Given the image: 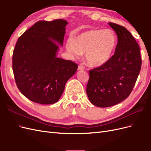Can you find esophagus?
Segmentation results:
<instances>
[{
	"mask_svg": "<svg viewBox=\"0 0 151 151\" xmlns=\"http://www.w3.org/2000/svg\"><path fill=\"white\" fill-rule=\"evenodd\" d=\"M84 67H83V66H82V65H79V67H78V70H84Z\"/></svg>",
	"mask_w": 151,
	"mask_h": 151,
	"instance_id": "1",
	"label": "esophagus"
}]
</instances>
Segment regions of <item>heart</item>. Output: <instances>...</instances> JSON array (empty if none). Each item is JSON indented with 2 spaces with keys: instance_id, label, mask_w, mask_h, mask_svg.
<instances>
[{
  "instance_id": "obj_1",
  "label": "heart",
  "mask_w": 151,
  "mask_h": 151,
  "mask_svg": "<svg viewBox=\"0 0 151 151\" xmlns=\"http://www.w3.org/2000/svg\"><path fill=\"white\" fill-rule=\"evenodd\" d=\"M117 37L111 29H89L68 40L67 51L74 57L86 53V59L92 67H100L111 60L115 52Z\"/></svg>"
}]
</instances>
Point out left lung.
Returning a JSON list of instances; mask_svg holds the SVG:
<instances>
[{
    "label": "left lung",
    "instance_id": "obj_1",
    "mask_svg": "<svg viewBox=\"0 0 151 151\" xmlns=\"http://www.w3.org/2000/svg\"><path fill=\"white\" fill-rule=\"evenodd\" d=\"M118 43L115 54L106 64L89 70L86 93L98 107L114 106L125 100L133 89L141 68L140 48L125 27L109 22Z\"/></svg>",
    "mask_w": 151,
    "mask_h": 151
}]
</instances>
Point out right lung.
I'll use <instances>...</instances> for the list:
<instances>
[{"instance_id":"add662e5","label":"right lung","mask_w":151,"mask_h":151,"mask_svg":"<svg viewBox=\"0 0 151 151\" xmlns=\"http://www.w3.org/2000/svg\"><path fill=\"white\" fill-rule=\"evenodd\" d=\"M67 24L63 19L38 21L16 43L12 56L16 83L21 93L35 103H57L77 70L76 63L57 57Z\"/></svg>"}]
</instances>
